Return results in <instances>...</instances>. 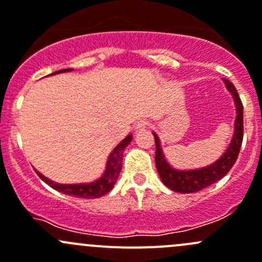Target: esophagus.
Masks as SVG:
<instances>
[{
  "mask_svg": "<svg viewBox=\"0 0 262 262\" xmlns=\"http://www.w3.org/2000/svg\"><path fill=\"white\" fill-rule=\"evenodd\" d=\"M146 126H147V123L145 122V121H142V122H139L136 125V131H142V130H145V128H146Z\"/></svg>",
  "mask_w": 262,
  "mask_h": 262,
  "instance_id": "esophagus-1",
  "label": "esophagus"
}]
</instances>
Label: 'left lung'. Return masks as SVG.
<instances>
[{"label": "left lung", "instance_id": "obj_1", "mask_svg": "<svg viewBox=\"0 0 262 262\" xmlns=\"http://www.w3.org/2000/svg\"><path fill=\"white\" fill-rule=\"evenodd\" d=\"M223 81H224V85L228 92L232 94L237 116H235L234 134H233L232 141H230L229 146L225 150L224 154L215 163L205 168H200V169L195 170L173 169L168 164L167 160L164 159L162 147H160L159 137L155 134H152L155 139V147H157V150H155V165H157L158 174L160 176L162 182L169 190L181 193H192L204 190L208 186L222 180L232 169L235 160H237L243 140V105L233 82H230L227 79H223Z\"/></svg>", "mask_w": 262, "mask_h": 262}]
</instances>
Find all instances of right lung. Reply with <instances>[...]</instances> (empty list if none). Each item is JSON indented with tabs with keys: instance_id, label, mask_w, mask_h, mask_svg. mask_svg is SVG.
<instances>
[{
	"instance_id": "add662e5",
	"label": "right lung",
	"mask_w": 262,
	"mask_h": 262,
	"mask_svg": "<svg viewBox=\"0 0 262 262\" xmlns=\"http://www.w3.org/2000/svg\"><path fill=\"white\" fill-rule=\"evenodd\" d=\"M74 69H64L59 70V71L53 72L51 75L61 74V72H67L72 71ZM132 140V135H128L126 139H123L117 146L115 147L112 152H111L110 158H108L107 162V168H105V172L99 180L94 181L92 183H80V185H61V183H56L53 181H51L49 178L44 177L42 173H39L38 170H35L39 178L47 185L51 186L53 190H57L58 192L66 193V195L75 196V198H81V199H98L102 198L103 195L110 192L113 188L115 183L117 182L118 174L121 173L122 169V159H123V150L126 149V146H128V144Z\"/></svg>"
}]
</instances>
